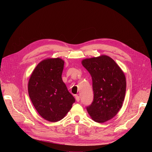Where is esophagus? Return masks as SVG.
I'll return each instance as SVG.
<instances>
[{"label":"esophagus","instance_id":"esophagus-1","mask_svg":"<svg viewBox=\"0 0 152 152\" xmlns=\"http://www.w3.org/2000/svg\"><path fill=\"white\" fill-rule=\"evenodd\" d=\"M75 99H76V100L77 102H79V100H80V97L78 96L77 95H75Z\"/></svg>","mask_w":152,"mask_h":152}]
</instances>
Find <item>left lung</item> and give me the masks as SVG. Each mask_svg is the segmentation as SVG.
<instances>
[{
  "label": "left lung",
  "mask_w": 152,
  "mask_h": 152,
  "mask_svg": "<svg viewBox=\"0 0 152 152\" xmlns=\"http://www.w3.org/2000/svg\"><path fill=\"white\" fill-rule=\"evenodd\" d=\"M92 80L94 99L86 107L93 120L104 123L113 118L122 107L126 81L124 74L116 62L106 55L83 60Z\"/></svg>",
  "instance_id": "1"
}]
</instances>
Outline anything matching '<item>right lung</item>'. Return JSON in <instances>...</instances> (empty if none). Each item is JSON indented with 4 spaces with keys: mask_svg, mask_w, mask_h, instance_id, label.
Masks as SVG:
<instances>
[{
    "mask_svg": "<svg viewBox=\"0 0 152 152\" xmlns=\"http://www.w3.org/2000/svg\"><path fill=\"white\" fill-rule=\"evenodd\" d=\"M64 61L50 58L40 62L28 83L30 99L39 114L46 120L62 119L75 102V99L62 81Z\"/></svg>",
    "mask_w": 152,
    "mask_h": 152,
    "instance_id": "1",
    "label": "right lung"
}]
</instances>
